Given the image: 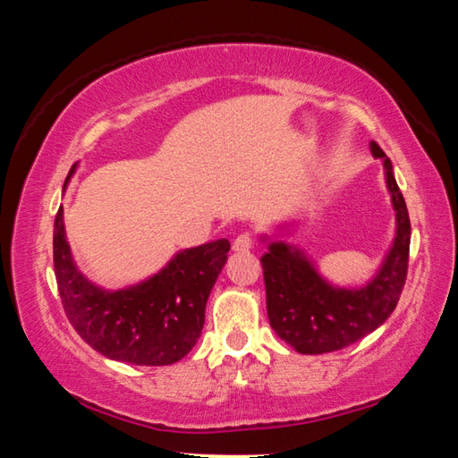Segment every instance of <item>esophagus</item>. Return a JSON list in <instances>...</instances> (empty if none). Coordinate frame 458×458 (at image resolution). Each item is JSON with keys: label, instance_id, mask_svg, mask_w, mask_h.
I'll return each mask as SVG.
<instances>
[{"label": "esophagus", "instance_id": "1", "mask_svg": "<svg viewBox=\"0 0 458 458\" xmlns=\"http://www.w3.org/2000/svg\"><path fill=\"white\" fill-rule=\"evenodd\" d=\"M252 248V238L250 234H240L234 238V242H232V250L234 252H246Z\"/></svg>", "mask_w": 458, "mask_h": 458}]
</instances>
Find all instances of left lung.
<instances>
[{
	"label": "left lung",
	"instance_id": "left-lung-1",
	"mask_svg": "<svg viewBox=\"0 0 458 458\" xmlns=\"http://www.w3.org/2000/svg\"><path fill=\"white\" fill-rule=\"evenodd\" d=\"M371 155L384 161L386 188L396 212V234L377 273L361 286L329 283L299 246L262 234L268 250L265 270L270 327L294 352L305 355L344 350L376 331L398 305L408 273L410 218L390 159L371 141Z\"/></svg>",
	"mask_w": 458,
	"mask_h": 458
}]
</instances>
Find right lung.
I'll return each mask as SVG.
<instances>
[{
	"label": "right lung",
	"mask_w": 458,
	"mask_h": 458,
	"mask_svg": "<svg viewBox=\"0 0 458 458\" xmlns=\"http://www.w3.org/2000/svg\"><path fill=\"white\" fill-rule=\"evenodd\" d=\"M228 250L226 238L185 248L145 281L108 291L76 267L62 208L54 220V273L68 321L92 350L133 366H169L191 352Z\"/></svg>",
	"instance_id": "1"
}]
</instances>
